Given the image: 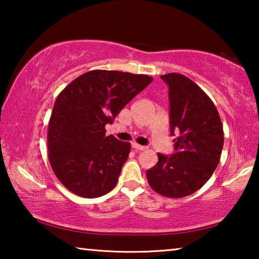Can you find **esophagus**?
<instances>
[{
	"label": "esophagus",
	"mask_w": 259,
	"mask_h": 259,
	"mask_svg": "<svg viewBox=\"0 0 259 259\" xmlns=\"http://www.w3.org/2000/svg\"><path fill=\"white\" fill-rule=\"evenodd\" d=\"M133 147L135 148L136 151H145L146 150V146H143V145H138V144L133 143Z\"/></svg>",
	"instance_id": "obj_1"
}]
</instances>
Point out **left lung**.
<instances>
[{"label":"left lung","mask_w":259,"mask_h":259,"mask_svg":"<svg viewBox=\"0 0 259 259\" xmlns=\"http://www.w3.org/2000/svg\"><path fill=\"white\" fill-rule=\"evenodd\" d=\"M169 88L170 130L175 153L157 154V163L147 170L150 186L166 198H184L200 190L221 160L224 133L219 114L208 95L178 73L161 75Z\"/></svg>","instance_id":"obj_1"}]
</instances>
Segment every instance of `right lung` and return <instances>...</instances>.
Returning <instances> with one entry per match:
<instances>
[{"label":"right lung","mask_w":259,"mask_h":259,"mask_svg":"<svg viewBox=\"0 0 259 259\" xmlns=\"http://www.w3.org/2000/svg\"><path fill=\"white\" fill-rule=\"evenodd\" d=\"M152 81L143 74L95 69L76 77L58 95L48 126V156L67 190L93 199L116 185L131 145L105 135V125L112 124Z\"/></svg>","instance_id":"right-lung-1"}]
</instances>
